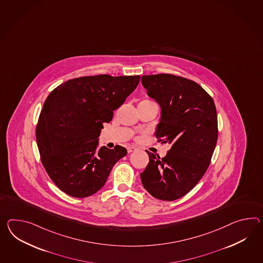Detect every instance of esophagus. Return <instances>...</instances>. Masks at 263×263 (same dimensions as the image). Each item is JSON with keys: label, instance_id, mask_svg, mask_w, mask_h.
<instances>
[{"label": "esophagus", "instance_id": "34e87169", "mask_svg": "<svg viewBox=\"0 0 263 263\" xmlns=\"http://www.w3.org/2000/svg\"><path fill=\"white\" fill-rule=\"evenodd\" d=\"M136 150H137V148H135L134 146H128V147H127V151H128V153L135 152Z\"/></svg>", "mask_w": 263, "mask_h": 263}]
</instances>
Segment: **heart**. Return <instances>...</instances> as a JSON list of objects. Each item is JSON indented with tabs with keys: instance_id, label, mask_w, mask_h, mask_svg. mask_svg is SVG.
<instances>
[{
	"instance_id": "1",
	"label": "heart",
	"mask_w": 263,
	"mask_h": 263,
	"mask_svg": "<svg viewBox=\"0 0 263 263\" xmlns=\"http://www.w3.org/2000/svg\"><path fill=\"white\" fill-rule=\"evenodd\" d=\"M141 103H152V102H150V101H143V102H141Z\"/></svg>"
}]
</instances>
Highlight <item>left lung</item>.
Masks as SVG:
<instances>
[{"mask_svg": "<svg viewBox=\"0 0 263 263\" xmlns=\"http://www.w3.org/2000/svg\"><path fill=\"white\" fill-rule=\"evenodd\" d=\"M141 84L160 106L155 136L171 149L162 159L147 152L141 183L156 199L183 197L203 177L218 141L214 101L200 85L171 74L144 75Z\"/></svg>", "mask_w": 263, "mask_h": 263, "instance_id": "1", "label": "left lung"}]
</instances>
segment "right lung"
Segmentation results:
<instances>
[{"label": "right lung", "mask_w": 263, "mask_h": 263, "mask_svg": "<svg viewBox=\"0 0 263 263\" xmlns=\"http://www.w3.org/2000/svg\"><path fill=\"white\" fill-rule=\"evenodd\" d=\"M138 76L98 75L69 80L45 100L36 128L41 160L53 182L74 198H85L105 184L120 145L99 148L103 123L140 83Z\"/></svg>", "instance_id": "obj_1"}]
</instances>
